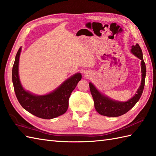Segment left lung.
I'll return each mask as SVG.
<instances>
[{
    "label": "left lung",
    "instance_id": "left-lung-1",
    "mask_svg": "<svg viewBox=\"0 0 156 156\" xmlns=\"http://www.w3.org/2000/svg\"><path fill=\"white\" fill-rule=\"evenodd\" d=\"M131 52L141 60L142 73L141 85L140 86V88L137 89L136 93L131 98L125 102L113 100L102 94L91 82L89 83L90 92L94 102L95 109L101 115L113 117L122 115L129 110H131L140 100L145 86L146 67H145V64L143 58V53H142L141 49L138 44L135 45H132Z\"/></svg>",
    "mask_w": 156,
    "mask_h": 156
}]
</instances>
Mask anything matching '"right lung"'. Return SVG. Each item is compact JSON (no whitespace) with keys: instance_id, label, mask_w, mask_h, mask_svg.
<instances>
[{"instance_id":"1","label":"right lung","mask_w":156,"mask_h":156,"mask_svg":"<svg viewBox=\"0 0 156 156\" xmlns=\"http://www.w3.org/2000/svg\"><path fill=\"white\" fill-rule=\"evenodd\" d=\"M21 51V47L15 56L12 70V80L16 97L22 107L36 117L44 119H54L64 114L68 110V101L72 92L82 78L80 73H76L66 79L49 94H33L25 90L19 79V63Z\"/></svg>"}]
</instances>
